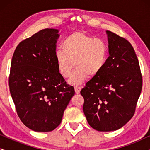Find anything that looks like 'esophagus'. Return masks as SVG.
<instances>
[{
  "instance_id": "1",
  "label": "esophagus",
  "mask_w": 150,
  "mask_h": 150,
  "mask_svg": "<svg viewBox=\"0 0 150 150\" xmlns=\"http://www.w3.org/2000/svg\"><path fill=\"white\" fill-rule=\"evenodd\" d=\"M82 89V87L81 86H75L74 87V89H75V92L76 93L79 94L80 93V91H81V90Z\"/></svg>"
}]
</instances>
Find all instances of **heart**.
Returning <instances> with one entry per match:
<instances>
[{"mask_svg":"<svg viewBox=\"0 0 150 150\" xmlns=\"http://www.w3.org/2000/svg\"><path fill=\"white\" fill-rule=\"evenodd\" d=\"M63 50L55 54L58 70L63 78L69 76V83L79 85L100 74L106 66L108 47L104 41L89 35L83 31H74L66 37L62 43Z\"/></svg>","mask_w":150,"mask_h":150,"instance_id":"heart-1","label":"heart"}]
</instances>
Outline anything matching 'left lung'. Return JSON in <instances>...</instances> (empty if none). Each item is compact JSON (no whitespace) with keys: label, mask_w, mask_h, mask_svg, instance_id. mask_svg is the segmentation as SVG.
<instances>
[{"label":"left lung","mask_w":150,"mask_h":150,"mask_svg":"<svg viewBox=\"0 0 150 150\" xmlns=\"http://www.w3.org/2000/svg\"><path fill=\"white\" fill-rule=\"evenodd\" d=\"M109 57L102 72L81 91L83 112L90 126L109 132L134 115L143 80L134 50L126 39L107 30Z\"/></svg>","instance_id":"8db88e82"}]
</instances>
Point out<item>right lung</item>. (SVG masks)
Here are the masks:
<instances>
[{
  "instance_id": "obj_1",
  "label": "right lung",
  "mask_w": 150,
  "mask_h": 150,
  "mask_svg": "<svg viewBox=\"0 0 150 150\" xmlns=\"http://www.w3.org/2000/svg\"><path fill=\"white\" fill-rule=\"evenodd\" d=\"M58 30L45 28L22 41L12 57L10 93L20 120L35 132H50L61 124L74 89L57 67Z\"/></svg>"
}]
</instances>
